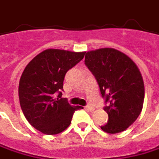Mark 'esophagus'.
Segmentation results:
<instances>
[{"label":"esophagus","mask_w":159,"mask_h":159,"mask_svg":"<svg viewBox=\"0 0 159 159\" xmlns=\"http://www.w3.org/2000/svg\"><path fill=\"white\" fill-rule=\"evenodd\" d=\"M85 109L88 111H94L95 110V107L92 106V105H87V106H85Z\"/></svg>","instance_id":"1"}]
</instances>
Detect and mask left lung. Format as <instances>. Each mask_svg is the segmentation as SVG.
<instances>
[{
	"label": "left lung",
	"mask_w": 159,
	"mask_h": 159,
	"mask_svg": "<svg viewBox=\"0 0 159 159\" xmlns=\"http://www.w3.org/2000/svg\"><path fill=\"white\" fill-rule=\"evenodd\" d=\"M84 62L105 100L108 120L101 128L108 134L125 131L139 117L144 102V82L137 65L113 48L88 52Z\"/></svg>",
	"instance_id": "1"
}]
</instances>
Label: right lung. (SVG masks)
Returning <instances> with one entry per match:
<instances>
[{
  "mask_svg": "<svg viewBox=\"0 0 159 159\" xmlns=\"http://www.w3.org/2000/svg\"><path fill=\"white\" fill-rule=\"evenodd\" d=\"M84 55L85 52L48 49L35 57L24 70L19 85L20 103L26 120L41 133L59 134L70 126L73 114L79 107L61 98L64 79Z\"/></svg>",
  "mask_w": 159,
  "mask_h": 159,
  "instance_id": "1",
  "label": "right lung"
}]
</instances>
